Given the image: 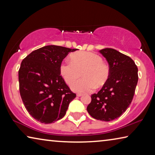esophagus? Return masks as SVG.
Segmentation results:
<instances>
[{"label": "esophagus", "mask_w": 155, "mask_h": 155, "mask_svg": "<svg viewBox=\"0 0 155 155\" xmlns=\"http://www.w3.org/2000/svg\"><path fill=\"white\" fill-rule=\"evenodd\" d=\"M82 95H83V94H81V93H78V94H77V96H78V97H80V96H81Z\"/></svg>", "instance_id": "1"}]
</instances>
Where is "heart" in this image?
I'll list each match as a JSON object with an SVG mask.
<instances>
[{
	"label": "heart",
	"instance_id": "1",
	"mask_svg": "<svg viewBox=\"0 0 155 155\" xmlns=\"http://www.w3.org/2000/svg\"><path fill=\"white\" fill-rule=\"evenodd\" d=\"M71 61L65 59L60 64V74L68 84L72 83L81 75L83 78L72 84V90L77 92H89L101 87L108 81L109 65L102 57L91 52L79 51L70 56Z\"/></svg>",
	"mask_w": 155,
	"mask_h": 155
}]
</instances>
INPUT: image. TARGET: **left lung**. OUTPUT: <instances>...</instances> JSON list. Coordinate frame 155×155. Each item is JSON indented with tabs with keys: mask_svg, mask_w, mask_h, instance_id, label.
I'll list each match as a JSON object with an SVG mask.
<instances>
[{
	"mask_svg": "<svg viewBox=\"0 0 155 155\" xmlns=\"http://www.w3.org/2000/svg\"><path fill=\"white\" fill-rule=\"evenodd\" d=\"M109 64L107 82L97 94L91 96L87 110L96 120L109 122L119 117L129 107L138 81V69L128 56L113 48L99 51Z\"/></svg>",
	"mask_w": 155,
	"mask_h": 155,
	"instance_id": "left-lung-1",
	"label": "left lung"
}]
</instances>
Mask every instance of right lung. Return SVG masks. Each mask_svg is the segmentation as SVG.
<instances>
[{"label":"right lung","instance_id":"add662e5","mask_svg":"<svg viewBox=\"0 0 155 155\" xmlns=\"http://www.w3.org/2000/svg\"><path fill=\"white\" fill-rule=\"evenodd\" d=\"M71 49L46 46L22 60L18 71L20 94L26 109L37 121L44 124L57 121L66 114L76 97L60 74V64Z\"/></svg>","mask_w":155,"mask_h":155}]
</instances>
